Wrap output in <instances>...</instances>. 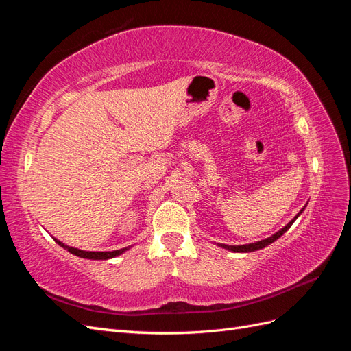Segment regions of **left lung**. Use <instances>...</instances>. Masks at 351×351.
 Segmentation results:
<instances>
[{
	"label": "left lung",
	"mask_w": 351,
	"mask_h": 351,
	"mask_svg": "<svg viewBox=\"0 0 351 351\" xmlns=\"http://www.w3.org/2000/svg\"><path fill=\"white\" fill-rule=\"evenodd\" d=\"M304 210V208L299 212V214H297L289 224H287L285 227H282L280 231H277L275 232V234H272L271 237H268V239H265V240H261V241H256V243H249V244H241V246H228V244H218L219 247H222V249H227V250H230V252H234V253H249V252H254V250H259V249H263V247H267V246H269L271 243H274L275 240H278L284 232L289 230L291 226H293V222L297 219V217H299L302 212Z\"/></svg>",
	"instance_id": "obj_1"
}]
</instances>
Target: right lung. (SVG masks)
I'll return each mask as SVG.
<instances>
[{
	"label": "right lung",
	"mask_w": 351,
	"mask_h": 351,
	"mask_svg": "<svg viewBox=\"0 0 351 351\" xmlns=\"http://www.w3.org/2000/svg\"><path fill=\"white\" fill-rule=\"evenodd\" d=\"M56 243H58L61 247L67 249L70 253L76 254V256L79 258H83V259H92V261H105V259H111V258H115L119 256V254L124 253L125 250H129L130 247H124V249H120V250H112V252H86V250H80V249H76V247H71V246H67V244H64L62 241L54 239Z\"/></svg>",
	"instance_id": "1"
}]
</instances>
